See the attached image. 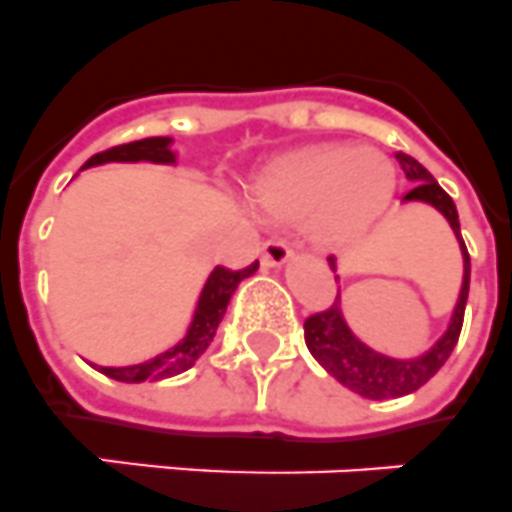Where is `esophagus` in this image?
<instances>
[{
    "instance_id": "1",
    "label": "esophagus",
    "mask_w": 512,
    "mask_h": 512,
    "mask_svg": "<svg viewBox=\"0 0 512 512\" xmlns=\"http://www.w3.org/2000/svg\"><path fill=\"white\" fill-rule=\"evenodd\" d=\"M289 257L291 247L286 244V239H268V242L260 247V263H263L265 268H281Z\"/></svg>"
}]
</instances>
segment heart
<instances>
[{"instance_id": "b5f03b06", "label": "heart", "mask_w": 512, "mask_h": 512, "mask_svg": "<svg viewBox=\"0 0 512 512\" xmlns=\"http://www.w3.org/2000/svg\"><path fill=\"white\" fill-rule=\"evenodd\" d=\"M393 166L375 150H307L270 166L252 187L257 208L278 218L312 213L325 244L356 242L393 195Z\"/></svg>"}]
</instances>
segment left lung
<instances>
[{"mask_svg": "<svg viewBox=\"0 0 512 512\" xmlns=\"http://www.w3.org/2000/svg\"><path fill=\"white\" fill-rule=\"evenodd\" d=\"M395 158L403 166L406 176L414 182V190L406 192L403 200L429 203L432 208L440 210L442 216L448 218L450 226H453L463 252V286L445 336L427 354L416 356V359H390V356H382L369 349L367 343L359 341L349 330V325L343 322L338 299L330 307L320 309V312L304 320V341H307L309 354L315 356L317 362L328 369V375L336 377L341 385L364 395V398H375V401L414 393V390L422 388L429 377H435V372L442 364L448 362L450 351L455 349L458 336H461L463 312H466L468 299V278H471V257H468V249L463 244L458 210H455L450 195L442 190L440 184L435 182V176L429 174L416 158L406 156V153H395ZM330 268H336L333 257H330Z\"/></svg>", "mask_w": 512, "mask_h": 512, "instance_id": "obj_1", "label": "left lung"}]
</instances>
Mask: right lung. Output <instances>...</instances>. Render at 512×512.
<instances>
[{
    "instance_id": "1",
    "label": "right lung",
    "mask_w": 512,
    "mask_h": 512,
    "mask_svg": "<svg viewBox=\"0 0 512 512\" xmlns=\"http://www.w3.org/2000/svg\"><path fill=\"white\" fill-rule=\"evenodd\" d=\"M171 137H145V140H135V143L117 145V148L101 150L93 158L85 161L83 169L88 166H98V163L109 161H153V163H174V153H171ZM257 270V263L247 265L242 270L231 268H216L205 281V289L197 302L195 317L187 330V336L176 343L174 349L163 351V354L153 356L150 362L132 364V367H98L106 377L119 382H156L174 377L184 369H190L192 364L205 354L213 336H216L218 322L223 320V312L229 307L231 294L236 286L247 276H252Z\"/></svg>"
}]
</instances>
